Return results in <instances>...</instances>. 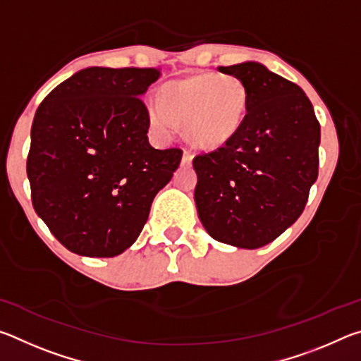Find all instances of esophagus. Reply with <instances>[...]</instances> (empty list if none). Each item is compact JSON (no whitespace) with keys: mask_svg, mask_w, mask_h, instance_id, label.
<instances>
[{"mask_svg":"<svg viewBox=\"0 0 361 361\" xmlns=\"http://www.w3.org/2000/svg\"><path fill=\"white\" fill-rule=\"evenodd\" d=\"M192 164V156H191V152H188V151H185L183 152V157H181V166L183 167H189Z\"/></svg>","mask_w":361,"mask_h":361,"instance_id":"34e87169","label":"esophagus"}]
</instances>
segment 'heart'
Segmentation results:
<instances>
[{
	"label": "heart",
	"instance_id": "heart-1",
	"mask_svg": "<svg viewBox=\"0 0 361 361\" xmlns=\"http://www.w3.org/2000/svg\"><path fill=\"white\" fill-rule=\"evenodd\" d=\"M148 119L159 135L172 137L185 124L189 142L216 149L240 129L248 111V90L232 75H195L162 85L149 99Z\"/></svg>",
	"mask_w": 361,
	"mask_h": 361
}]
</instances>
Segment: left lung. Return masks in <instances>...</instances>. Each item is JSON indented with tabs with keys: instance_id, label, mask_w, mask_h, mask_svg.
<instances>
[{
	"instance_id": "8db88e82",
	"label": "left lung",
	"mask_w": 361,
	"mask_h": 361,
	"mask_svg": "<svg viewBox=\"0 0 361 361\" xmlns=\"http://www.w3.org/2000/svg\"><path fill=\"white\" fill-rule=\"evenodd\" d=\"M218 70L247 85L248 111L224 146L194 157V200L213 239L255 250L301 216L319 175L320 124L304 90L262 63Z\"/></svg>"
}]
</instances>
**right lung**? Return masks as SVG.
I'll return each mask as SVG.
<instances>
[{"label":"right lung","instance_id":"add662e5","mask_svg":"<svg viewBox=\"0 0 361 361\" xmlns=\"http://www.w3.org/2000/svg\"><path fill=\"white\" fill-rule=\"evenodd\" d=\"M154 68L89 66L36 109L27 175L35 212L70 252L113 258L138 239L183 152L148 142L140 97Z\"/></svg>","mask_w":361,"mask_h":361}]
</instances>
